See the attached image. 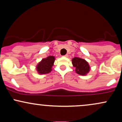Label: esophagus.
I'll list each match as a JSON object with an SVG mask.
<instances>
[{
	"label": "esophagus",
	"instance_id": "obj_1",
	"mask_svg": "<svg viewBox=\"0 0 122 122\" xmlns=\"http://www.w3.org/2000/svg\"><path fill=\"white\" fill-rule=\"evenodd\" d=\"M64 57H68V54H66V55L64 56Z\"/></svg>",
	"mask_w": 122,
	"mask_h": 122
}]
</instances>
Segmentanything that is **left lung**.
Here are the masks:
<instances>
[{"label":"left lung","instance_id":"obj_1","mask_svg":"<svg viewBox=\"0 0 122 122\" xmlns=\"http://www.w3.org/2000/svg\"><path fill=\"white\" fill-rule=\"evenodd\" d=\"M73 66L75 67L76 72L80 75L85 76L90 71V66L87 61L79 57H74L72 60Z\"/></svg>","mask_w":122,"mask_h":122}]
</instances>
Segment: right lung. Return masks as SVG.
Segmentation results:
<instances>
[{"label": "right lung", "instance_id": "1", "mask_svg": "<svg viewBox=\"0 0 122 122\" xmlns=\"http://www.w3.org/2000/svg\"><path fill=\"white\" fill-rule=\"evenodd\" d=\"M55 57L52 56L43 58L38 64L36 69L38 73L40 75L47 74L51 71V68L54 65Z\"/></svg>", "mask_w": 122, "mask_h": 122}]
</instances>
